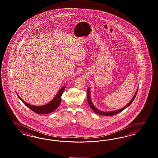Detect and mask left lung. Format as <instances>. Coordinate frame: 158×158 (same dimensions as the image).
<instances>
[{
	"label": "left lung",
	"instance_id": "1",
	"mask_svg": "<svg viewBox=\"0 0 158 158\" xmlns=\"http://www.w3.org/2000/svg\"><path fill=\"white\" fill-rule=\"evenodd\" d=\"M89 89H88L87 90V101L88 103V104L89 105V106L91 107V108L93 110L95 113H97V114H99V115H105V116H112V115H115V114H117L118 113H119V112H121V111L123 110L124 109H125L126 108H127L128 106H129V105H131V104H132V102L134 101V100L135 98V97H136V94H137V91H136V93H135V94L134 95V97H133V98L131 99V101L129 102L128 104H127V105H126L125 107H123V108L122 109H121V110H117V111H111V112H102V111H100L99 110H98V109H97L93 105V104H92V102H91V98H90V92H89Z\"/></svg>",
	"mask_w": 158,
	"mask_h": 158
}]
</instances>
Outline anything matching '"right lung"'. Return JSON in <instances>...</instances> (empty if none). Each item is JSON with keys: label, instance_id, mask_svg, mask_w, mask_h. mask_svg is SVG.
Here are the masks:
<instances>
[{"label": "right lung", "instance_id": "1", "mask_svg": "<svg viewBox=\"0 0 158 158\" xmlns=\"http://www.w3.org/2000/svg\"><path fill=\"white\" fill-rule=\"evenodd\" d=\"M64 87L62 88L60 91L59 93L57 94V95L55 97V98L48 104L46 105H43V106H33V105H30L29 104L26 103L24 101H23L22 99L20 98V97L18 95L19 98L21 99V101L23 102L25 105H26L29 108H30L31 110L35 112L37 114H49L52 112L53 111L56 110L59 105L61 103V95L63 93L64 91Z\"/></svg>", "mask_w": 158, "mask_h": 158}]
</instances>
